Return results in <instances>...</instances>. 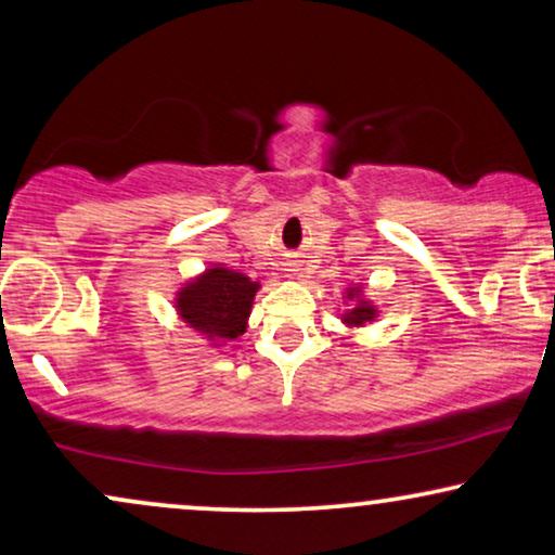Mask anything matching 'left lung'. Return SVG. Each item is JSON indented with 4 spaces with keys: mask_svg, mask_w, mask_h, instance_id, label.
Segmentation results:
<instances>
[{
    "mask_svg": "<svg viewBox=\"0 0 555 555\" xmlns=\"http://www.w3.org/2000/svg\"><path fill=\"white\" fill-rule=\"evenodd\" d=\"M353 295H359V287H351V291H348V300H351ZM374 318H376V308L361 300L353 310H348V313L344 315V321L348 325H363L366 321H374Z\"/></svg>",
    "mask_w": 555,
    "mask_h": 555,
    "instance_id": "obj_1",
    "label": "left lung"
}]
</instances>
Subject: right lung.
<instances>
[{"label":"right lung","instance_id":"add662e5","mask_svg":"<svg viewBox=\"0 0 555 555\" xmlns=\"http://www.w3.org/2000/svg\"><path fill=\"white\" fill-rule=\"evenodd\" d=\"M260 283L227 268H211L181 287L177 308L194 331L211 340H234L247 328L249 308Z\"/></svg>","mask_w":555,"mask_h":555}]
</instances>
